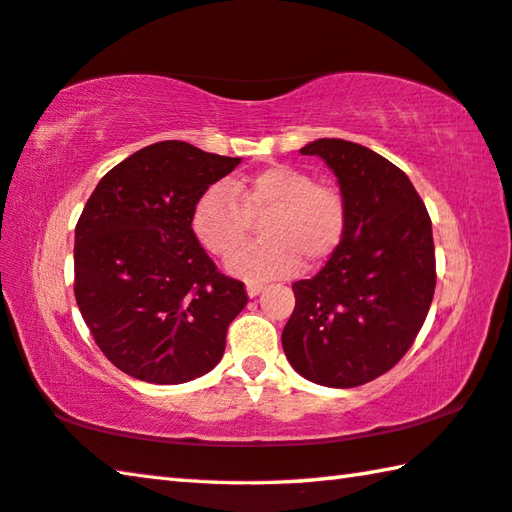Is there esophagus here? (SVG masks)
<instances>
[{
    "label": "esophagus",
    "instance_id": "esophagus-1",
    "mask_svg": "<svg viewBox=\"0 0 512 512\" xmlns=\"http://www.w3.org/2000/svg\"><path fill=\"white\" fill-rule=\"evenodd\" d=\"M264 287H266V284H262V282H248L246 284V291H248L250 298H255V296H259V293L264 291Z\"/></svg>",
    "mask_w": 512,
    "mask_h": 512
}]
</instances>
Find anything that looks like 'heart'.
<instances>
[{
    "label": "heart",
    "mask_w": 512,
    "mask_h": 512,
    "mask_svg": "<svg viewBox=\"0 0 512 512\" xmlns=\"http://www.w3.org/2000/svg\"><path fill=\"white\" fill-rule=\"evenodd\" d=\"M263 222L266 240L242 249L252 219ZM192 230L216 257H230V271L271 277L296 271L300 257L318 266L336 253L348 230V201L339 187L316 183L311 173L273 164L253 176L205 189L194 205Z\"/></svg>",
    "instance_id": "heart-1"
}]
</instances>
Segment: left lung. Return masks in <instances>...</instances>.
Here are the masks:
<instances>
[{"mask_svg":"<svg viewBox=\"0 0 512 512\" xmlns=\"http://www.w3.org/2000/svg\"><path fill=\"white\" fill-rule=\"evenodd\" d=\"M339 178L348 230L336 253L293 284L296 309L282 348L302 377L329 388H354L400 361L429 314L436 289L431 219L409 176L366 146L316 140Z\"/></svg>","mask_w":512,"mask_h":512,"instance_id":"1","label":"left lung"}]
</instances>
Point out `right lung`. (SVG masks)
<instances>
[{
	"instance_id": "obj_1",
	"label": "right lung",
	"mask_w": 512,
	"mask_h": 512,
	"mask_svg": "<svg viewBox=\"0 0 512 512\" xmlns=\"http://www.w3.org/2000/svg\"><path fill=\"white\" fill-rule=\"evenodd\" d=\"M239 162L158 142L112 167L85 203L74 241L76 305L94 343L126 375L185 384L221 361L248 293L205 253L192 214Z\"/></svg>"
}]
</instances>
